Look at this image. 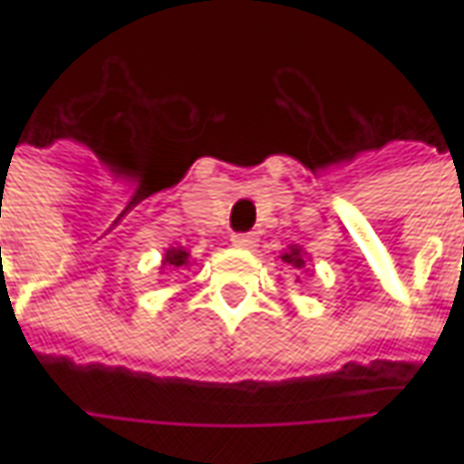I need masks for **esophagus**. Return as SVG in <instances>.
Listing matches in <instances>:
<instances>
[{
    "label": "esophagus",
    "mask_w": 464,
    "mask_h": 464,
    "mask_svg": "<svg viewBox=\"0 0 464 464\" xmlns=\"http://www.w3.org/2000/svg\"><path fill=\"white\" fill-rule=\"evenodd\" d=\"M232 242H235L237 247H253V245H256V237H253V235H232Z\"/></svg>",
    "instance_id": "34e87169"
}]
</instances>
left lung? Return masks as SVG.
I'll list each match as a JSON object with an SVG mask.
<instances>
[{
    "mask_svg": "<svg viewBox=\"0 0 464 464\" xmlns=\"http://www.w3.org/2000/svg\"><path fill=\"white\" fill-rule=\"evenodd\" d=\"M278 258L284 260L286 266H292L295 271H304V274L310 271V268H304V263H307V253H304V250H302L299 245H289V247H286V250H284V253H281ZM296 278H299V276H296Z\"/></svg>",
    "mask_w": 464,
    "mask_h": 464,
    "instance_id": "left-lung-1",
    "label": "left lung"
}]
</instances>
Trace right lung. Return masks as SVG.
Returning a JSON list of instances; mask_svg holds the SVG:
<instances>
[{"label":"right lung","instance_id":"right-lung-1","mask_svg":"<svg viewBox=\"0 0 464 464\" xmlns=\"http://www.w3.org/2000/svg\"><path fill=\"white\" fill-rule=\"evenodd\" d=\"M190 266V253H188L183 245H175V247H168L165 250V258H162V268H188Z\"/></svg>","mask_w":464,"mask_h":464}]
</instances>
